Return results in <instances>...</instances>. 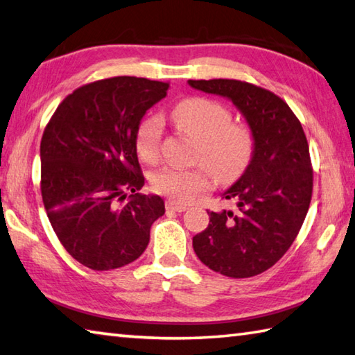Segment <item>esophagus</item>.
I'll list each match as a JSON object with an SVG mask.
<instances>
[{
  "label": "esophagus",
  "instance_id": "34e87169",
  "mask_svg": "<svg viewBox=\"0 0 355 355\" xmlns=\"http://www.w3.org/2000/svg\"><path fill=\"white\" fill-rule=\"evenodd\" d=\"M166 209L177 211V212H183V211L188 209V206H186V205H180V203H175V202H172V200H169V202H166Z\"/></svg>",
  "mask_w": 355,
  "mask_h": 355
}]
</instances>
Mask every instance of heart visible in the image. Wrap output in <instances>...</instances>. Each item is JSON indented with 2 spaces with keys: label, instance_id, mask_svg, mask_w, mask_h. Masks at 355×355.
Segmentation results:
<instances>
[{
  "label": "heart",
  "instance_id": "1",
  "mask_svg": "<svg viewBox=\"0 0 355 355\" xmlns=\"http://www.w3.org/2000/svg\"><path fill=\"white\" fill-rule=\"evenodd\" d=\"M172 119L197 139L191 169L163 167L150 178L152 188L173 202L188 203L211 189L212 175L218 183H231L247 171L254 153V137L250 127L233 122V114L222 102L208 98L184 99L172 108ZM163 121L147 116L135 132V150L146 163H155L161 152Z\"/></svg>",
  "mask_w": 355,
  "mask_h": 355
}]
</instances>
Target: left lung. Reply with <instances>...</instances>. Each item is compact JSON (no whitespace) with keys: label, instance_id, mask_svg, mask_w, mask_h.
Here are the masks:
<instances>
[{"label":"left lung","instance_id":"8db88e82","mask_svg":"<svg viewBox=\"0 0 355 355\" xmlns=\"http://www.w3.org/2000/svg\"><path fill=\"white\" fill-rule=\"evenodd\" d=\"M200 92L233 101L254 137L250 166L223 198L236 212L208 211V228L192 239L206 267L230 278H251L273 267L298 236L309 211L313 169L306 133L286 101L236 79L189 80Z\"/></svg>","mask_w":355,"mask_h":355}]
</instances>
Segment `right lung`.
I'll use <instances>...</instances> for the list:
<instances>
[{
  "instance_id": "add662e5",
  "label": "right lung",
  "mask_w": 355,
  "mask_h": 355,
  "mask_svg": "<svg viewBox=\"0 0 355 355\" xmlns=\"http://www.w3.org/2000/svg\"><path fill=\"white\" fill-rule=\"evenodd\" d=\"M167 82L119 76L82 85L44 127L40 189L60 243L92 270H113L144 253L164 200L138 192L144 175L135 132Z\"/></svg>"
}]
</instances>
